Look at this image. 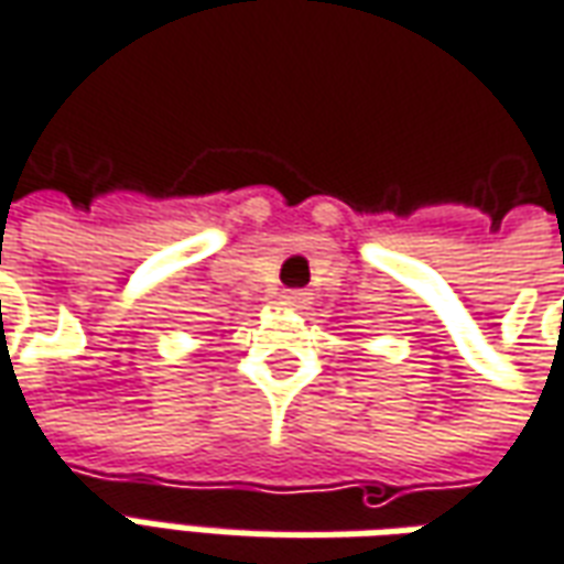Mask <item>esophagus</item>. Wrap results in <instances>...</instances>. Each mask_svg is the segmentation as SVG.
<instances>
[{
	"mask_svg": "<svg viewBox=\"0 0 564 564\" xmlns=\"http://www.w3.org/2000/svg\"><path fill=\"white\" fill-rule=\"evenodd\" d=\"M281 305H286V308L293 311H302L308 305V293H302V290H286V293L281 295Z\"/></svg>",
	"mask_w": 564,
	"mask_h": 564,
	"instance_id": "34e87169",
	"label": "esophagus"
}]
</instances>
